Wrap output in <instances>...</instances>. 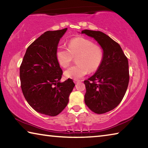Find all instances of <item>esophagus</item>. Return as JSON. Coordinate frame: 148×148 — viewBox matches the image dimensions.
Instances as JSON below:
<instances>
[{"label":"esophagus","mask_w":148,"mask_h":148,"mask_svg":"<svg viewBox=\"0 0 148 148\" xmlns=\"http://www.w3.org/2000/svg\"><path fill=\"white\" fill-rule=\"evenodd\" d=\"M79 82V80H78V79H74V84H77L78 83V82Z\"/></svg>","instance_id":"esophagus-1"}]
</instances>
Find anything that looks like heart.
<instances>
[{"label": "heart", "mask_w": 148, "mask_h": 148, "mask_svg": "<svg viewBox=\"0 0 148 148\" xmlns=\"http://www.w3.org/2000/svg\"><path fill=\"white\" fill-rule=\"evenodd\" d=\"M56 57L63 68L69 66L76 58L77 64L65 71L64 75L66 78L78 79L89 72H94L99 70L104 60V51L90 40L77 37L70 40L68 48L57 49Z\"/></svg>", "instance_id": "heart-1"}]
</instances>
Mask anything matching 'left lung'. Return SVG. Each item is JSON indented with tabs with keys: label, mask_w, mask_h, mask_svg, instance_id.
<instances>
[{
	"label": "left lung",
	"mask_w": 148,
	"mask_h": 148,
	"mask_svg": "<svg viewBox=\"0 0 148 148\" xmlns=\"http://www.w3.org/2000/svg\"><path fill=\"white\" fill-rule=\"evenodd\" d=\"M104 51V60L93 76L85 80V103L95 113L101 114L118 106L129 82V62L119 44L101 31L84 30Z\"/></svg>",
	"instance_id": "obj_1"
}]
</instances>
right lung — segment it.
Instances as JSON below:
<instances>
[{"mask_svg": "<svg viewBox=\"0 0 148 148\" xmlns=\"http://www.w3.org/2000/svg\"><path fill=\"white\" fill-rule=\"evenodd\" d=\"M66 30L45 32L28 47L20 66L25 98L35 111L46 116L61 113L75 86L72 79L60 82L62 71L56 57L60 38Z\"/></svg>", "mask_w": 148, "mask_h": 148, "instance_id": "1", "label": "right lung"}]
</instances>
